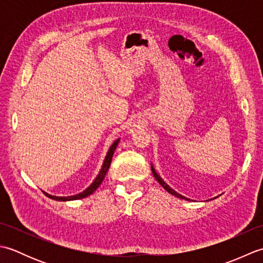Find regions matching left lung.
Segmentation results:
<instances>
[{"label": "left lung", "mask_w": 263, "mask_h": 263, "mask_svg": "<svg viewBox=\"0 0 263 263\" xmlns=\"http://www.w3.org/2000/svg\"><path fill=\"white\" fill-rule=\"evenodd\" d=\"M152 171H153V174H154V176H155L156 180H157V182L160 184L161 186H163V187L166 190L167 192L171 193L172 195H175V197L180 198V199H184V200H187V201H190V199H187V198H185V197H183V195H181L180 193H177L176 191H174V190H173V189L168 185V184H166V183L163 181V178H161V177L157 174V173H156V171H155V168H154V166H153V165H152Z\"/></svg>", "instance_id": "8db88e82"}]
</instances>
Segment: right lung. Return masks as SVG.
<instances>
[{
	"instance_id": "add662e5",
	"label": "right lung",
	"mask_w": 263,
	"mask_h": 263,
	"mask_svg": "<svg viewBox=\"0 0 263 263\" xmlns=\"http://www.w3.org/2000/svg\"><path fill=\"white\" fill-rule=\"evenodd\" d=\"M119 142H120V139H117V140L114 141V143L111 144L109 150H108L107 155H106V157H105V160H104L103 166H102V170L99 171V174L97 175L96 178H95V181L90 184V185H89V186L85 190V191L81 192V193H78V194H76V195H70V197H55V195H51V194H48V193H46V192H44V193H45V195H47L48 198H51V199H53V200H57V201H71V200L83 199V198L88 197V195L92 194L95 191H96L97 187L100 185V184H102L103 180L105 178V175H106V173H107V171H108V168H109L110 163H111V158H113L114 152H115V149H116V147H117V144H119Z\"/></svg>"
}]
</instances>
